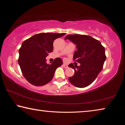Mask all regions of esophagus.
I'll use <instances>...</instances> for the list:
<instances>
[{"instance_id": "1", "label": "esophagus", "mask_w": 125, "mask_h": 125, "mask_svg": "<svg viewBox=\"0 0 125 125\" xmlns=\"http://www.w3.org/2000/svg\"><path fill=\"white\" fill-rule=\"evenodd\" d=\"M63 66L65 68H68V65L66 64H65V63H63Z\"/></svg>"}]
</instances>
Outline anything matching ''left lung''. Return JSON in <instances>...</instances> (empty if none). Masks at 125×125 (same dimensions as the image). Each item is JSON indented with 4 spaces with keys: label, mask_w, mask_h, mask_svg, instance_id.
I'll list each match as a JSON object with an SVG mask.
<instances>
[{
    "label": "left lung",
    "mask_w": 125,
    "mask_h": 125,
    "mask_svg": "<svg viewBox=\"0 0 125 125\" xmlns=\"http://www.w3.org/2000/svg\"><path fill=\"white\" fill-rule=\"evenodd\" d=\"M64 39H69L76 45L73 60L80 63V66H74L73 63L68 65L75 72L69 81L77 87H87L94 82L103 69L106 60L104 47L98 40L86 35L69 34Z\"/></svg>",
    "instance_id": "obj_1"
}]
</instances>
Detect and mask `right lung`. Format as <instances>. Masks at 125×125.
I'll return each mask as SVG.
<instances>
[{"instance_id": "right-lung-1", "label": "right lung", "mask_w": 125, "mask_h": 125, "mask_svg": "<svg viewBox=\"0 0 125 125\" xmlns=\"http://www.w3.org/2000/svg\"><path fill=\"white\" fill-rule=\"evenodd\" d=\"M65 33H42L24 40L19 49L18 60L22 73L25 79L37 86H43L52 79L56 69L63 61L56 58L51 64L46 63V56L53 50L54 40Z\"/></svg>"}]
</instances>
